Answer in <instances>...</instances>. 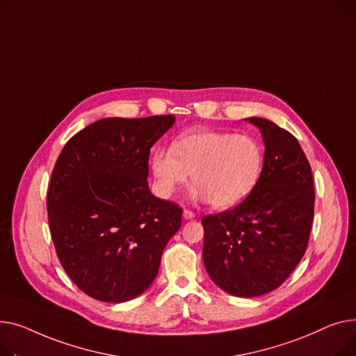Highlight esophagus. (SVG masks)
Masks as SVG:
<instances>
[{
    "mask_svg": "<svg viewBox=\"0 0 356 356\" xmlns=\"http://www.w3.org/2000/svg\"><path fill=\"white\" fill-rule=\"evenodd\" d=\"M195 217V213L191 210H184V218L185 220H193Z\"/></svg>",
    "mask_w": 356,
    "mask_h": 356,
    "instance_id": "1",
    "label": "esophagus"
}]
</instances>
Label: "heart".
I'll return each instance as SVG.
<instances>
[{
  "label": "heart",
  "instance_id": "obj_1",
  "mask_svg": "<svg viewBox=\"0 0 356 356\" xmlns=\"http://www.w3.org/2000/svg\"><path fill=\"white\" fill-rule=\"evenodd\" d=\"M260 142L247 134L197 131L170 148H156L152 172L159 195L170 198L193 174L191 198L224 210L241 202L263 171Z\"/></svg>",
  "mask_w": 356,
  "mask_h": 356
}]
</instances>
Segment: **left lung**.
Wrapping results in <instances>:
<instances>
[{
  "mask_svg": "<svg viewBox=\"0 0 356 356\" xmlns=\"http://www.w3.org/2000/svg\"><path fill=\"white\" fill-rule=\"evenodd\" d=\"M261 132L264 162L248 197L232 210L205 216L202 259L227 293L256 298L277 289L309 243L315 188L298 139L276 123L248 118Z\"/></svg>",
  "mask_w": 356,
  "mask_h": 356,
  "instance_id": "obj_1",
  "label": "left lung"
}]
</instances>
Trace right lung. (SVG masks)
Segmentation results:
<instances>
[{"instance_id":"obj_1","label":"right lung","mask_w":356,"mask_h":356,"mask_svg":"<svg viewBox=\"0 0 356 356\" xmlns=\"http://www.w3.org/2000/svg\"><path fill=\"white\" fill-rule=\"evenodd\" d=\"M174 123V115L104 118L70 138L56 161L47 194L56 253L96 300L142 295L181 227L182 208L156 198L146 179L151 148Z\"/></svg>"}]
</instances>
